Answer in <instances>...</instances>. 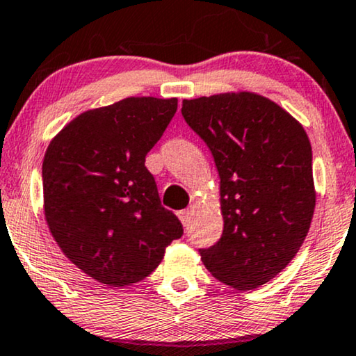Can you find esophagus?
Returning <instances> with one entry per match:
<instances>
[{
    "label": "esophagus",
    "instance_id": "34e87169",
    "mask_svg": "<svg viewBox=\"0 0 356 356\" xmlns=\"http://www.w3.org/2000/svg\"><path fill=\"white\" fill-rule=\"evenodd\" d=\"M177 216L181 220L183 225H188L189 224V219H191V209H181L177 212Z\"/></svg>",
    "mask_w": 356,
    "mask_h": 356
}]
</instances>
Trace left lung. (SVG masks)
I'll list each match as a JSON object with an SVG mask.
<instances>
[{
  "label": "left lung",
  "instance_id": "1",
  "mask_svg": "<svg viewBox=\"0 0 356 356\" xmlns=\"http://www.w3.org/2000/svg\"><path fill=\"white\" fill-rule=\"evenodd\" d=\"M181 114L209 147L220 177L224 230L200 248L204 266L235 289L275 278L311 225L312 149L301 124L253 93L184 99Z\"/></svg>",
  "mask_w": 356,
  "mask_h": 356
}]
</instances>
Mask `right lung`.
Returning <instances> with one entry per match:
<instances>
[{"mask_svg":"<svg viewBox=\"0 0 356 356\" xmlns=\"http://www.w3.org/2000/svg\"><path fill=\"white\" fill-rule=\"evenodd\" d=\"M178 99L126 98L86 111L50 142L44 209L62 252L99 283L121 288L149 276L183 225L161 206L149 154Z\"/></svg>","mask_w":356,"mask_h":356,"instance_id":"add662e5","label":"right lung"}]
</instances>
